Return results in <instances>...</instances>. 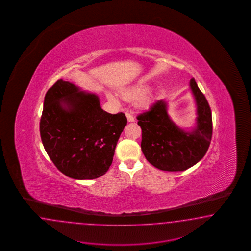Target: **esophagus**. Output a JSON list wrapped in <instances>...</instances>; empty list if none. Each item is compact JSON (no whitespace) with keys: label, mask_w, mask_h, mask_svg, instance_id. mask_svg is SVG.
Returning <instances> with one entry per match:
<instances>
[{"label":"esophagus","mask_w":251,"mask_h":251,"mask_svg":"<svg viewBox=\"0 0 251 251\" xmlns=\"http://www.w3.org/2000/svg\"><path fill=\"white\" fill-rule=\"evenodd\" d=\"M126 117H127V120H128V122H133L135 121L134 118H133V116L131 114H129V113H126Z\"/></svg>","instance_id":"34e87169"}]
</instances>
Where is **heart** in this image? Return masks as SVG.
<instances>
[{"instance_id":"1","label":"heart","mask_w":251,"mask_h":251,"mask_svg":"<svg viewBox=\"0 0 251 251\" xmlns=\"http://www.w3.org/2000/svg\"><path fill=\"white\" fill-rule=\"evenodd\" d=\"M149 87L146 85H134V86H130L128 87L124 90H122V99L128 101H133V100H137V99L142 98L139 105L142 107H147L151 104L152 102V98L150 96H145L148 91H149ZM106 96L109 100H112L114 102H118V99L115 97L114 95L110 92L106 93Z\"/></svg>"}]
</instances>
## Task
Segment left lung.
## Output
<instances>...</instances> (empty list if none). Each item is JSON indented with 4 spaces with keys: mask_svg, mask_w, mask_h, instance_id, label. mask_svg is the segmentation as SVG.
I'll use <instances>...</instances> for the list:
<instances>
[{
    "mask_svg": "<svg viewBox=\"0 0 251 251\" xmlns=\"http://www.w3.org/2000/svg\"><path fill=\"white\" fill-rule=\"evenodd\" d=\"M190 89L196 106L195 122L181 128L168 114L165 99L157 100L149 111L137 117L142 128L141 148L153 167L164 171H184L196 165L208 151L213 133L212 112L194 79Z\"/></svg>",
    "mask_w": 251,
    "mask_h": 251,
    "instance_id": "8db88e82",
    "label": "left lung"
}]
</instances>
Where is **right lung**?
<instances>
[{
    "label": "right lung",
    "mask_w": 251,
    "mask_h": 251,
    "mask_svg": "<svg viewBox=\"0 0 251 251\" xmlns=\"http://www.w3.org/2000/svg\"><path fill=\"white\" fill-rule=\"evenodd\" d=\"M127 118L110 114L99 97L69 81H57L44 99L40 136L57 168L74 179H95L106 174Z\"/></svg>",
    "instance_id": "1"
}]
</instances>
